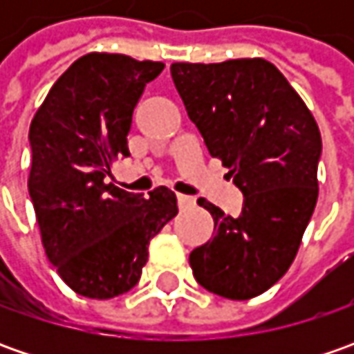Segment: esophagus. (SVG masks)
I'll return each instance as SVG.
<instances>
[{
	"label": "esophagus",
	"instance_id": "34e87169",
	"mask_svg": "<svg viewBox=\"0 0 354 354\" xmlns=\"http://www.w3.org/2000/svg\"><path fill=\"white\" fill-rule=\"evenodd\" d=\"M177 205H179V209H191V207H195V198L193 197H187V195H177Z\"/></svg>",
	"mask_w": 354,
	"mask_h": 354
}]
</instances>
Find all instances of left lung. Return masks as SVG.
<instances>
[{
    "label": "left lung",
    "instance_id": "8db88e82",
    "mask_svg": "<svg viewBox=\"0 0 354 354\" xmlns=\"http://www.w3.org/2000/svg\"><path fill=\"white\" fill-rule=\"evenodd\" d=\"M171 76L212 157L244 195L236 218L212 203L214 236L191 252L198 283L250 299L292 266L317 203L321 133L306 102L264 59L173 62Z\"/></svg>",
    "mask_w": 354,
    "mask_h": 354
}]
</instances>
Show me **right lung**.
I'll list each match as a JSON object with an SVG mask.
<instances>
[{
    "mask_svg": "<svg viewBox=\"0 0 354 354\" xmlns=\"http://www.w3.org/2000/svg\"><path fill=\"white\" fill-rule=\"evenodd\" d=\"M163 62L90 53L75 61L37 110L29 195L41 240L64 283L92 299L129 292L147 262V246L177 214V197L157 187L143 198L108 181L128 157L136 104Z\"/></svg>",
    "mask_w": 354,
    "mask_h": 354,
    "instance_id": "add662e5",
    "label": "right lung"
}]
</instances>
